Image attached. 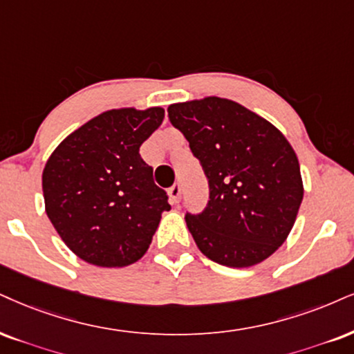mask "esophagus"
Listing matches in <instances>:
<instances>
[{"mask_svg":"<svg viewBox=\"0 0 354 354\" xmlns=\"http://www.w3.org/2000/svg\"><path fill=\"white\" fill-rule=\"evenodd\" d=\"M180 194H182L180 184H174L170 187L169 195H170V200H172V203H178V200H180Z\"/></svg>","mask_w":354,"mask_h":354,"instance_id":"obj_1","label":"esophagus"}]
</instances>
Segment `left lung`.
I'll use <instances>...</instances> for the list:
<instances>
[{
  "instance_id": "8db88e82",
  "label": "left lung",
  "mask_w": 354,
  "mask_h": 354,
  "mask_svg": "<svg viewBox=\"0 0 354 354\" xmlns=\"http://www.w3.org/2000/svg\"><path fill=\"white\" fill-rule=\"evenodd\" d=\"M208 178L210 200L187 228L208 259L250 268L289 236L304 198L295 151L268 120L233 100L207 97L167 108Z\"/></svg>"
}]
</instances>
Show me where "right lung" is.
Masks as SVG:
<instances>
[{
	"label": "right lung",
	"instance_id": "1",
	"mask_svg": "<svg viewBox=\"0 0 354 354\" xmlns=\"http://www.w3.org/2000/svg\"><path fill=\"white\" fill-rule=\"evenodd\" d=\"M162 120L160 106L104 111L50 154L42 172L46 213L80 259L124 268L149 248L170 205L139 147Z\"/></svg>",
	"mask_w": 354,
	"mask_h": 354
}]
</instances>
